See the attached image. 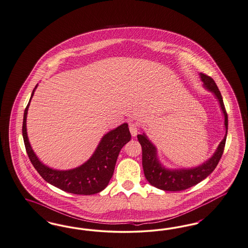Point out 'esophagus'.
Returning <instances> with one entry per match:
<instances>
[{
  "mask_svg": "<svg viewBox=\"0 0 248 248\" xmlns=\"http://www.w3.org/2000/svg\"><path fill=\"white\" fill-rule=\"evenodd\" d=\"M129 129L130 133H131V135H132L133 137H135V136L137 135V132H138V129H138L137 123H135V122H129Z\"/></svg>",
  "mask_w": 248,
  "mask_h": 248,
  "instance_id": "1",
  "label": "esophagus"
}]
</instances>
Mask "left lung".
<instances>
[{"label":"left lung","instance_id":"8db88e82","mask_svg":"<svg viewBox=\"0 0 248 248\" xmlns=\"http://www.w3.org/2000/svg\"><path fill=\"white\" fill-rule=\"evenodd\" d=\"M201 78L205 84V88H207L210 92H212L217 98L221 110L224 114L225 128H226V135L224 139L221 140L215 154L209 160H207L203 165L193 169L173 170H168L165 167H163L158 161L156 156V149L151 141L147 139L145 134L142 133V134L137 135L138 140L141 145L142 168H143L144 176L151 185L164 191H170V192L183 191L202 182L215 170L224 151L227 131H228V115H227L226 108L224 106L221 93L217 86L214 79L211 77L203 73H201Z\"/></svg>","mask_w":248,"mask_h":248}]
</instances>
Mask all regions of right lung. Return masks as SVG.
Here are the masks:
<instances>
[{
	"label": "right lung",
	"mask_w": 248,
	"mask_h": 248,
	"mask_svg": "<svg viewBox=\"0 0 248 248\" xmlns=\"http://www.w3.org/2000/svg\"><path fill=\"white\" fill-rule=\"evenodd\" d=\"M34 91L24 112L22 134L26 151L35 170L47 183L70 194L90 195L103 191L113 176L119 152L130 140L128 124L124 123L106 134L93 156L80 167L70 170H55L38 159L27 135V114Z\"/></svg>",
	"instance_id": "1"
}]
</instances>
